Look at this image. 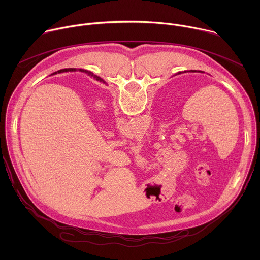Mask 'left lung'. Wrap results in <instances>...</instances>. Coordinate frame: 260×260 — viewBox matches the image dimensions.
<instances>
[{
    "label": "left lung",
    "mask_w": 260,
    "mask_h": 260,
    "mask_svg": "<svg viewBox=\"0 0 260 260\" xmlns=\"http://www.w3.org/2000/svg\"><path fill=\"white\" fill-rule=\"evenodd\" d=\"M191 71H192V70H191ZM179 74H180V73H179ZM96 77H98V78H99V79H96V80H100V81H101V82H104V83H105V81H104V80H103V79H102V78H100V77H99V76H96Z\"/></svg>",
    "instance_id": "obj_1"
}]
</instances>
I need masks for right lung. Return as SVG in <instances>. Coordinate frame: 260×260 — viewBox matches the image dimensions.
Instances as JSON below:
<instances>
[{
	"label": "right lung",
	"instance_id": "1",
	"mask_svg": "<svg viewBox=\"0 0 260 260\" xmlns=\"http://www.w3.org/2000/svg\"><path fill=\"white\" fill-rule=\"evenodd\" d=\"M68 71H70V72H74V71H76V70H75V69H63V70H59V71H57V72L59 73V72H68ZM79 71H81V72H82L83 70H81V69H80ZM85 72H86V73H88V74H89V75H92V76H93V74H92L91 72H88V71H85ZM55 73H56V72H55ZM94 78L99 79V78L96 77V75H94Z\"/></svg>",
	"mask_w": 260,
	"mask_h": 260
}]
</instances>
